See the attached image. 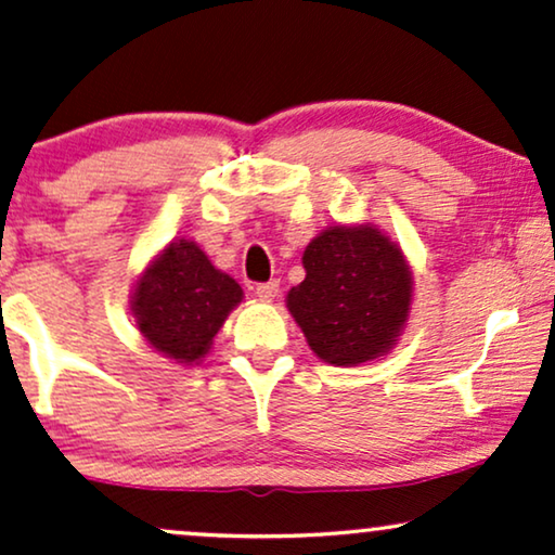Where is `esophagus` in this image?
Listing matches in <instances>:
<instances>
[{"instance_id":"esophagus-1","label":"esophagus","mask_w":555,"mask_h":555,"mask_svg":"<svg viewBox=\"0 0 555 555\" xmlns=\"http://www.w3.org/2000/svg\"><path fill=\"white\" fill-rule=\"evenodd\" d=\"M254 292H256V296H259V299L271 301L279 294V281H263V284H256Z\"/></svg>"}]
</instances>
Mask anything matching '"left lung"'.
I'll list each match as a JSON object with an SVG mask.
<instances>
[{
    "mask_svg": "<svg viewBox=\"0 0 555 555\" xmlns=\"http://www.w3.org/2000/svg\"><path fill=\"white\" fill-rule=\"evenodd\" d=\"M307 279L288 311L324 362L357 366L385 354L408 319L412 281L402 251L370 225H334L304 251Z\"/></svg>",
    "mask_w": 555,
    "mask_h": 555,
    "instance_id": "1",
    "label": "left lung"
}]
</instances>
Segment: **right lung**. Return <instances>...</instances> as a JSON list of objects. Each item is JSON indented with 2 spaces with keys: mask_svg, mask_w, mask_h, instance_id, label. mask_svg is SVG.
I'll use <instances>...</instances> for the list:
<instances>
[{
  "mask_svg": "<svg viewBox=\"0 0 555 555\" xmlns=\"http://www.w3.org/2000/svg\"><path fill=\"white\" fill-rule=\"evenodd\" d=\"M241 294L196 244L178 241L138 281L132 309L138 330L158 352L189 364L208 352Z\"/></svg>",
  "mask_w": 555,
  "mask_h": 555,
  "instance_id": "1",
  "label": "right lung"
}]
</instances>
